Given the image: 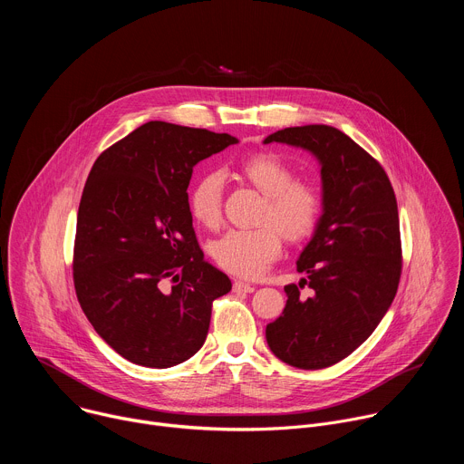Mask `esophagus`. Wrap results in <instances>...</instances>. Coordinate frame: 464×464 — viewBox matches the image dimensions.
<instances>
[{
    "label": "esophagus",
    "instance_id": "esophagus-1",
    "mask_svg": "<svg viewBox=\"0 0 464 464\" xmlns=\"http://www.w3.org/2000/svg\"><path fill=\"white\" fill-rule=\"evenodd\" d=\"M233 290H235V292L251 294V292H255V286L249 285V283H244V281H235V283H233Z\"/></svg>",
    "mask_w": 464,
    "mask_h": 464
}]
</instances>
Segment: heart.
I'll return each mask as SVG.
<instances>
[{"instance_id":"heart-1","label":"heart","mask_w":464,"mask_h":464,"mask_svg":"<svg viewBox=\"0 0 464 464\" xmlns=\"http://www.w3.org/2000/svg\"><path fill=\"white\" fill-rule=\"evenodd\" d=\"M242 174L264 194V224L255 229H229L211 246L218 266L233 276L255 279L266 272L283 251V234L299 240L312 233L321 215V198L314 187L295 181L294 169L274 154H256L242 163ZM224 178L213 170L196 179L188 192V209L206 227L222 220Z\"/></svg>"}]
</instances>
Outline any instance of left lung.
Here are the masks:
<instances>
[{
  "label": "left lung",
  "mask_w": 464,
  "mask_h": 464,
  "mask_svg": "<svg viewBox=\"0 0 464 464\" xmlns=\"http://www.w3.org/2000/svg\"><path fill=\"white\" fill-rule=\"evenodd\" d=\"M264 145L306 150L319 163L321 217L297 258L314 295L285 286L283 315L266 326L270 351L299 369H323L354 353L387 314L401 281L399 209L380 163L334 126L276 131Z\"/></svg>",
  "instance_id": "1"
}]
</instances>
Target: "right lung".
Segmentation results:
<instances>
[{"label":"right lung","instance_id":"1","mask_svg":"<svg viewBox=\"0 0 464 464\" xmlns=\"http://www.w3.org/2000/svg\"><path fill=\"white\" fill-rule=\"evenodd\" d=\"M235 143L149 121L92 167L77 217L75 290L95 333L131 363L167 369L194 356L213 301L231 290L198 246L187 187L194 165Z\"/></svg>","mask_w":464,"mask_h":464}]
</instances>
